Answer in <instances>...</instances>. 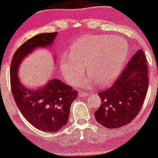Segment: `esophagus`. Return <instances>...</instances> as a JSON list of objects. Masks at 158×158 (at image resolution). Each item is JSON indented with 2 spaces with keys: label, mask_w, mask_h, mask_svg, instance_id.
<instances>
[{
  "label": "esophagus",
  "mask_w": 158,
  "mask_h": 158,
  "mask_svg": "<svg viewBox=\"0 0 158 158\" xmlns=\"http://www.w3.org/2000/svg\"><path fill=\"white\" fill-rule=\"evenodd\" d=\"M78 96H79V97H87V96H89V94H87V93L84 92V91L80 90L79 92H78Z\"/></svg>",
  "instance_id": "esophagus-1"
}]
</instances>
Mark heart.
I'll use <instances>...</instances> for the list:
<instances>
[{
  "mask_svg": "<svg viewBox=\"0 0 158 158\" xmlns=\"http://www.w3.org/2000/svg\"><path fill=\"white\" fill-rule=\"evenodd\" d=\"M128 50V43L121 37L87 35L71 46L70 54L61 55L59 69L64 79L74 84L84 75L86 66L90 76L79 81L77 86L87 87L97 81L102 86L108 85L121 73Z\"/></svg>",
  "mask_w": 158,
  "mask_h": 158,
  "instance_id": "heart-1",
  "label": "heart"
}]
</instances>
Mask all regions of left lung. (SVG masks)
Masks as SVG:
<instances>
[{"mask_svg": "<svg viewBox=\"0 0 158 158\" xmlns=\"http://www.w3.org/2000/svg\"><path fill=\"white\" fill-rule=\"evenodd\" d=\"M148 87L147 61L139 49L113 85L98 94L102 102L94 113L97 121L108 128H119L131 123L142 106Z\"/></svg>", "mask_w": 158, "mask_h": 158, "instance_id": "left-lung-1", "label": "left lung"}]
</instances>
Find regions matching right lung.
Listing matches in <instances>:
<instances>
[{"label":"right lung","mask_w":158,"mask_h":158,"mask_svg":"<svg viewBox=\"0 0 158 158\" xmlns=\"http://www.w3.org/2000/svg\"><path fill=\"white\" fill-rule=\"evenodd\" d=\"M57 35L58 32L42 33L27 40L14 53L10 65L11 90L19 111L34 127L48 132H56L67 124L77 91L57 78L37 88H28L19 80L18 71L26 57L39 48L52 46Z\"/></svg>","instance_id":"1"}]
</instances>
